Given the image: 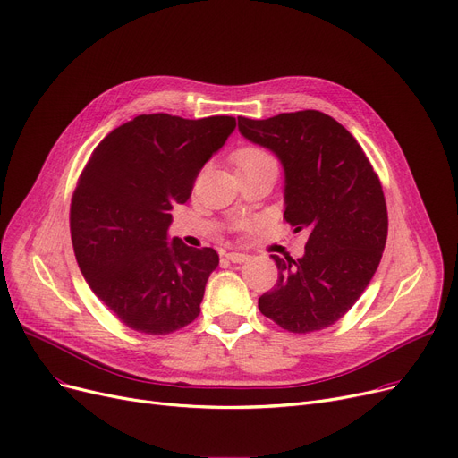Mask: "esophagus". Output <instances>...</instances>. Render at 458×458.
Returning a JSON list of instances; mask_svg holds the SVG:
<instances>
[{
  "label": "esophagus",
  "mask_w": 458,
  "mask_h": 458,
  "mask_svg": "<svg viewBox=\"0 0 458 458\" xmlns=\"http://www.w3.org/2000/svg\"><path fill=\"white\" fill-rule=\"evenodd\" d=\"M225 258H228V260L233 262V264H242V262L247 260L249 254H245V252H225Z\"/></svg>",
  "instance_id": "esophagus-1"
}]
</instances>
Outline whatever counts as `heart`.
<instances>
[{"label":"heart","mask_w":458,"mask_h":458,"mask_svg":"<svg viewBox=\"0 0 458 458\" xmlns=\"http://www.w3.org/2000/svg\"><path fill=\"white\" fill-rule=\"evenodd\" d=\"M262 163H275V158L269 151H266L264 148H258V146H247L237 149L233 153V165L235 168H249V166H256V165H262Z\"/></svg>","instance_id":"1"}]
</instances>
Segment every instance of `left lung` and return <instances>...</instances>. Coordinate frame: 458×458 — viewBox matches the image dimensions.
Segmentation results:
<instances>
[{"instance_id":"1","label":"left lung","mask_w":458,"mask_h":458,"mask_svg":"<svg viewBox=\"0 0 458 458\" xmlns=\"http://www.w3.org/2000/svg\"><path fill=\"white\" fill-rule=\"evenodd\" d=\"M237 127L281 158L284 218L295 232L309 230L301 258L273 254L278 278L258 309L292 333L326 329L360 300L382 260L387 208L380 177L355 138L324 112L240 115Z\"/></svg>"}]
</instances>
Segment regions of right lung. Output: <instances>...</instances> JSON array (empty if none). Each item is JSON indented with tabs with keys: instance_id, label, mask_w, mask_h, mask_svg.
I'll return each mask as SVG.
<instances>
[{
	"instance_id": "right-lung-1",
	"label": "right lung",
	"mask_w": 458,
	"mask_h": 458,
	"mask_svg": "<svg viewBox=\"0 0 458 458\" xmlns=\"http://www.w3.org/2000/svg\"><path fill=\"white\" fill-rule=\"evenodd\" d=\"M233 129L232 115L142 114L93 149L72 192L71 240L89 288L123 326L168 335L200 314L218 254L168 243L170 211Z\"/></svg>"
}]
</instances>
